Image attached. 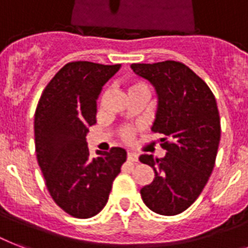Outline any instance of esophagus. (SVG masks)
I'll return each mask as SVG.
<instances>
[{"label": "esophagus", "mask_w": 248, "mask_h": 248, "mask_svg": "<svg viewBox=\"0 0 248 248\" xmlns=\"http://www.w3.org/2000/svg\"><path fill=\"white\" fill-rule=\"evenodd\" d=\"M127 161H130V162H136L138 161V155L132 153V152H127Z\"/></svg>", "instance_id": "esophagus-1"}]
</instances>
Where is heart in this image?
<instances>
[{"instance_id":"b5f03b06","label":"heart","mask_w":248,"mask_h":248,"mask_svg":"<svg viewBox=\"0 0 248 248\" xmlns=\"http://www.w3.org/2000/svg\"><path fill=\"white\" fill-rule=\"evenodd\" d=\"M134 90H149L148 89L147 83H144L143 81H132L130 85H128V93L130 91H134ZM121 139L126 141V143H130L135 138V128L132 127H124L120 132Z\"/></svg>"}]
</instances>
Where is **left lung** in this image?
<instances>
[{
	"instance_id": "left-lung-1",
	"label": "left lung",
	"mask_w": 248,
	"mask_h": 248,
	"mask_svg": "<svg viewBox=\"0 0 248 248\" xmlns=\"http://www.w3.org/2000/svg\"><path fill=\"white\" fill-rule=\"evenodd\" d=\"M158 93V109L152 131L163 136V158L140 155L155 179L141 188L144 203L159 215L185 211L207 184L220 143V116L207 83L185 64L165 60L131 65Z\"/></svg>"
}]
</instances>
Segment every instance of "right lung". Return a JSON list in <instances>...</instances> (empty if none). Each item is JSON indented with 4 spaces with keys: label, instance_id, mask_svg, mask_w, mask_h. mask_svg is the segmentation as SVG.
Wrapping results in <instances>:
<instances>
[{
    "label": "right lung",
    "instance_id": "1",
    "mask_svg": "<svg viewBox=\"0 0 248 248\" xmlns=\"http://www.w3.org/2000/svg\"><path fill=\"white\" fill-rule=\"evenodd\" d=\"M121 64H65L45 87L34 113L37 161L50 196L73 217L104 208L126 151L113 147L90 157L86 134L96 124V100Z\"/></svg>",
    "mask_w": 248,
    "mask_h": 248
}]
</instances>
